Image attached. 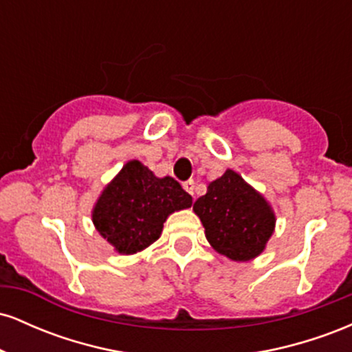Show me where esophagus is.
Masks as SVG:
<instances>
[{"mask_svg":"<svg viewBox=\"0 0 352 352\" xmlns=\"http://www.w3.org/2000/svg\"><path fill=\"white\" fill-rule=\"evenodd\" d=\"M182 187H184L185 192H188L192 197L195 195V182H193V180L184 182V184H182Z\"/></svg>","mask_w":352,"mask_h":352,"instance_id":"34e87169","label":"esophagus"}]
</instances>
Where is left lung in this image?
Masks as SVG:
<instances>
[{"mask_svg":"<svg viewBox=\"0 0 352 352\" xmlns=\"http://www.w3.org/2000/svg\"><path fill=\"white\" fill-rule=\"evenodd\" d=\"M205 236L217 253L232 261H250L265 252L276 215L270 201L232 168L210 182L193 204Z\"/></svg>","mask_w":352,"mask_h":352,"instance_id":"obj_1","label":"left lung"}]
</instances>
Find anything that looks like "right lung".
<instances>
[{
	"mask_svg": "<svg viewBox=\"0 0 352 352\" xmlns=\"http://www.w3.org/2000/svg\"><path fill=\"white\" fill-rule=\"evenodd\" d=\"M192 207V197L172 177H155L139 160H129L104 187L92 207V223L119 254H134L162 235L173 212Z\"/></svg>",
	"mask_w": 352,
	"mask_h": 352,
	"instance_id": "add662e5",
	"label": "right lung"
}]
</instances>
